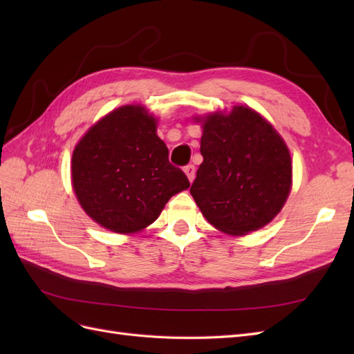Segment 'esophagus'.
Listing matches in <instances>:
<instances>
[{
    "label": "esophagus",
    "instance_id": "1",
    "mask_svg": "<svg viewBox=\"0 0 354 354\" xmlns=\"http://www.w3.org/2000/svg\"><path fill=\"white\" fill-rule=\"evenodd\" d=\"M185 173H186V176H187V178H189V181L192 183V181L195 180V174H196V169H195V165H186L185 167Z\"/></svg>",
    "mask_w": 354,
    "mask_h": 354
}]
</instances>
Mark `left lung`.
<instances>
[{
  "instance_id": "1",
  "label": "left lung",
  "mask_w": 354,
  "mask_h": 354,
  "mask_svg": "<svg viewBox=\"0 0 354 354\" xmlns=\"http://www.w3.org/2000/svg\"><path fill=\"white\" fill-rule=\"evenodd\" d=\"M202 130L203 162L190 194L203 217L233 236L264 227L285 205L292 185L291 155L282 137L245 106L208 115Z\"/></svg>"
}]
</instances>
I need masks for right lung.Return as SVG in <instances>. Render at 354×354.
<instances>
[{
	"label": "right lung",
	"mask_w": 354,
	"mask_h": 354,
	"mask_svg": "<svg viewBox=\"0 0 354 354\" xmlns=\"http://www.w3.org/2000/svg\"><path fill=\"white\" fill-rule=\"evenodd\" d=\"M72 186L82 209L115 233L152 224L186 174L168 160L156 120L140 104L118 108L93 125L72 155Z\"/></svg>",
	"instance_id": "right-lung-1"
}]
</instances>
